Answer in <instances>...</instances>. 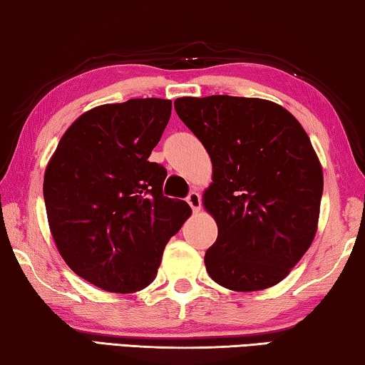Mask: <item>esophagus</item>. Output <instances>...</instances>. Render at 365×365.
<instances>
[{"label":"esophagus","instance_id":"obj_1","mask_svg":"<svg viewBox=\"0 0 365 365\" xmlns=\"http://www.w3.org/2000/svg\"><path fill=\"white\" fill-rule=\"evenodd\" d=\"M187 201H188V205L192 206V210H193L195 212L200 211V207H201V196H200V193L192 192V193L188 195Z\"/></svg>","mask_w":365,"mask_h":365}]
</instances>
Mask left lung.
Returning a JSON list of instances; mask_svg holds the SVG:
<instances>
[{
	"label": "left lung",
	"mask_w": 365,
	"mask_h": 365,
	"mask_svg": "<svg viewBox=\"0 0 365 365\" xmlns=\"http://www.w3.org/2000/svg\"><path fill=\"white\" fill-rule=\"evenodd\" d=\"M175 110L212 164L203 206L217 239L207 274L237 292L276 286L318 227L323 170L309 135L284 107L257 97H180Z\"/></svg>",
	"instance_id": "left-lung-1"
}]
</instances>
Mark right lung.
Wrapping results in <instances>:
<instances>
[{
	"label": "right lung",
	"instance_id": "1",
	"mask_svg": "<svg viewBox=\"0 0 365 365\" xmlns=\"http://www.w3.org/2000/svg\"><path fill=\"white\" fill-rule=\"evenodd\" d=\"M172 101L130 99L84 112L61 136L43 177L55 245L91 284L128 294L158 274L167 242L192 214L162 195L167 172L149 162Z\"/></svg>",
	"mask_w": 365,
	"mask_h": 365
}]
</instances>
